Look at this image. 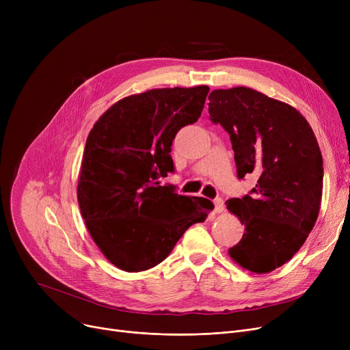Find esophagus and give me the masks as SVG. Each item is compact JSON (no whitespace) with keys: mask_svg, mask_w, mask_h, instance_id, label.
Wrapping results in <instances>:
<instances>
[{"mask_svg":"<svg viewBox=\"0 0 350 350\" xmlns=\"http://www.w3.org/2000/svg\"><path fill=\"white\" fill-rule=\"evenodd\" d=\"M224 210V201L221 198L214 200V213H221Z\"/></svg>","mask_w":350,"mask_h":350,"instance_id":"obj_1","label":"esophagus"}]
</instances>
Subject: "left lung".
<instances>
[{
  "label": "left lung",
  "mask_w": 350,
  "mask_h": 350,
  "mask_svg": "<svg viewBox=\"0 0 350 350\" xmlns=\"http://www.w3.org/2000/svg\"><path fill=\"white\" fill-rule=\"evenodd\" d=\"M210 120L230 135L238 178L258 176L227 208L245 226L231 258L256 273L288 262L304 245L319 214L323 160L306 119L292 106L254 89L213 90Z\"/></svg>",
  "instance_id": "obj_1"
}]
</instances>
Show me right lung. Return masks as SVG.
Segmentation results:
<instances>
[{
  "label": "right lung",
  "mask_w": 350,
  "mask_h": 350,
  "mask_svg": "<svg viewBox=\"0 0 350 350\" xmlns=\"http://www.w3.org/2000/svg\"><path fill=\"white\" fill-rule=\"evenodd\" d=\"M208 90L164 88L127 96L90 131L78 201L89 234L115 267L127 272L156 267L213 210L211 201H194L159 181L174 172L173 140L198 120Z\"/></svg>",
  "instance_id": "1"
}]
</instances>
